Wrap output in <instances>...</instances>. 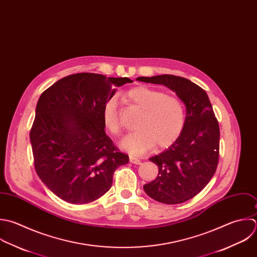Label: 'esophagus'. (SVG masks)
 Wrapping results in <instances>:
<instances>
[{
	"mask_svg": "<svg viewBox=\"0 0 257 257\" xmlns=\"http://www.w3.org/2000/svg\"><path fill=\"white\" fill-rule=\"evenodd\" d=\"M129 160H130V162H131V163H133V164H137V165L141 164V161H140L138 158L134 157V156H130Z\"/></svg>",
	"mask_w": 257,
	"mask_h": 257,
	"instance_id": "34e87169",
	"label": "esophagus"
}]
</instances>
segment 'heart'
Here are the masks:
<instances>
[{
    "label": "heart",
    "instance_id": "heart-1",
    "mask_svg": "<svg viewBox=\"0 0 257 257\" xmlns=\"http://www.w3.org/2000/svg\"><path fill=\"white\" fill-rule=\"evenodd\" d=\"M126 97L142 110V114L136 123L137 130L122 140L123 149L133 155H140L155 144L160 148L168 147L181 135L185 125V110L178 98L144 86L131 89ZM102 119L109 133H120L122 120L116 97L105 102Z\"/></svg>",
    "mask_w": 257,
    "mask_h": 257
}]
</instances>
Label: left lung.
<instances>
[{
	"label": "left lung",
	"instance_id": "1",
	"mask_svg": "<svg viewBox=\"0 0 257 257\" xmlns=\"http://www.w3.org/2000/svg\"><path fill=\"white\" fill-rule=\"evenodd\" d=\"M164 85L184 103L185 125L178 139L150 161L158 166L155 180L143 186L152 199L164 204L183 203L197 195L214 175L219 159V125L206 92L188 79L174 75L138 77Z\"/></svg>",
	"mask_w": 257,
	"mask_h": 257
}]
</instances>
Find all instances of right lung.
Wrapping results in <instances>:
<instances>
[{
	"label": "right lung",
	"instance_id": "obj_1",
	"mask_svg": "<svg viewBox=\"0 0 257 257\" xmlns=\"http://www.w3.org/2000/svg\"><path fill=\"white\" fill-rule=\"evenodd\" d=\"M129 78L78 73L40 96L30 132L34 165L43 183L73 204L92 202L112 186L115 170L129 162L106 135L105 102Z\"/></svg>",
	"mask_w": 257,
	"mask_h": 257
}]
</instances>
